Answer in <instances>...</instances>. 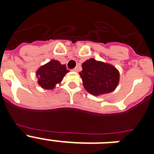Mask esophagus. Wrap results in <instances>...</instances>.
<instances>
[{
  "label": "esophagus",
  "instance_id": "34e87169",
  "mask_svg": "<svg viewBox=\"0 0 154 154\" xmlns=\"http://www.w3.org/2000/svg\"><path fill=\"white\" fill-rule=\"evenodd\" d=\"M72 71H73V72H78V71H79L78 67H76V68H75V69H73Z\"/></svg>",
  "mask_w": 154,
  "mask_h": 154
}]
</instances>
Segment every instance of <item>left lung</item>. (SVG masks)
<instances>
[{"mask_svg":"<svg viewBox=\"0 0 154 154\" xmlns=\"http://www.w3.org/2000/svg\"><path fill=\"white\" fill-rule=\"evenodd\" d=\"M82 67L79 75L84 88L92 95L109 93L118 85L119 73L113 65L90 58L83 62Z\"/></svg>","mask_w":154,"mask_h":154,"instance_id":"1","label":"left lung"}]
</instances>
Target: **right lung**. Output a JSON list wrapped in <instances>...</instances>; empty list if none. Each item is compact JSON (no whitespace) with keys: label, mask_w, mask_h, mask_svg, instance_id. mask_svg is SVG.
Masks as SVG:
<instances>
[{"label":"right lung","mask_w":154,"mask_h":154,"mask_svg":"<svg viewBox=\"0 0 154 154\" xmlns=\"http://www.w3.org/2000/svg\"><path fill=\"white\" fill-rule=\"evenodd\" d=\"M69 72L65 65H62L57 60H51L41 66L36 72L38 79V83L45 89H53L56 84L60 83Z\"/></svg>","instance_id":"1"}]
</instances>
